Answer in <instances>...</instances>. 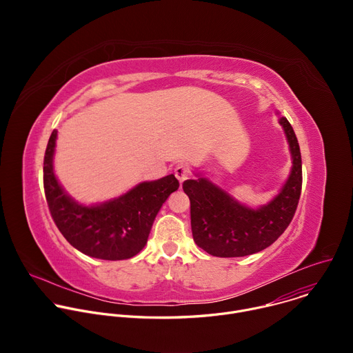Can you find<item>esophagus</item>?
Wrapping results in <instances>:
<instances>
[{
    "instance_id": "1",
    "label": "esophagus",
    "mask_w": 353,
    "mask_h": 353,
    "mask_svg": "<svg viewBox=\"0 0 353 353\" xmlns=\"http://www.w3.org/2000/svg\"><path fill=\"white\" fill-rule=\"evenodd\" d=\"M174 176H176V179L180 181V184H181L183 181H185V180L190 177V169L187 168V165L180 163V165H177L176 169H174Z\"/></svg>"
}]
</instances>
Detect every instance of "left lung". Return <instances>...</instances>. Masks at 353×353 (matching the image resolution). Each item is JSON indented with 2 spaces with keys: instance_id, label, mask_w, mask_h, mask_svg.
I'll use <instances>...</instances> for the list:
<instances>
[{
  "instance_id": "1",
  "label": "left lung",
  "mask_w": 353,
  "mask_h": 353,
  "mask_svg": "<svg viewBox=\"0 0 353 353\" xmlns=\"http://www.w3.org/2000/svg\"><path fill=\"white\" fill-rule=\"evenodd\" d=\"M283 128L292 168L279 191L260 207H251L229 191L194 173L183 183L191 204V230L198 247L215 257H244L270 247L289 226L301 191V155L296 134L286 117L276 112Z\"/></svg>"
}]
</instances>
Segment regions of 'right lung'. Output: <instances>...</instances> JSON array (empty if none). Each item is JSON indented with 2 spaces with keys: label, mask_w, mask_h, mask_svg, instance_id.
Wrapping results in <instances>:
<instances>
[{
  "label": "right lung",
  "mask_w": 353,
  "mask_h": 353,
  "mask_svg": "<svg viewBox=\"0 0 353 353\" xmlns=\"http://www.w3.org/2000/svg\"><path fill=\"white\" fill-rule=\"evenodd\" d=\"M57 130L50 135L43 166L46 199L67 241L85 256L99 260H128L145 247L165 201L179 188L174 174L141 181L103 203L83 204L72 198L54 172Z\"/></svg>",
  "instance_id": "1"
}]
</instances>
